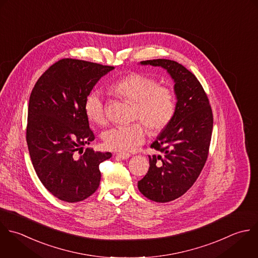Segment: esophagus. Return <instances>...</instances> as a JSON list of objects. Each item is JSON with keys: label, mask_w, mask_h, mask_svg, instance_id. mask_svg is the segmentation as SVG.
I'll list each match as a JSON object with an SVG mask.
<instances>
[{"label": "esophagus", "mask_w": 258, "mask_h": 258, "mask_svg": "<svg viewBox=\"0 0 258 258\" xmlns=\"http://www.w3.org/2000/svg\"><path fill=\"white\" fill-rule=\"evenodd\" d=\"M130 154L128 153H117L116 154V157L118 158V159H120V160H126V159H128L130 158Z\"/></svg>", "instance_id": "34e87169"}]
</instances>
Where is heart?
<instances>
[{
    "mask_svg": "<svg viewBox=\"0 0 258 258\" xmlns=\"http://www.w3.org/2000/svg\"><path fill=\"white\" fill-rule=\"evenodd\" d=\"M110 89L120 98L134 103L131 124L118 125L102 135L104 146L116 152H130L142 145L148 129L153 134L164 131L173 120L177 103L171 88L150 76L133 72L123 75L110 84ZM84 111L90 121L102 125L107 121L106 106L102 95L95 90L84 101Z\"/></svg>",
    "mask_w": 258,
    "mask_h": 258,
    "instance_id": "heart-1",
    "label": "heart"
}]
</instances>
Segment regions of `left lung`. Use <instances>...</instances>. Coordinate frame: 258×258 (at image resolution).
Instances as JSON below:
<instances>
[{
  "label": "left lung",
  "mask_w": 258,
  "mask_h": 258,
  "mask_svg": "<svg viewBox=\"0 0 258 258\" xmlns=\"http://www.w3.org/2000/svg\"><path fill=\"white\" fill-rule=\"evenodd\" d=\"M141 64L161 66L175 81L178 100L175 116L151 145L161 155L149 156V171L138 182L145 197L166 203L184 195L204 168L212 136L213 113L201 83L182 64L168 59L147 60Z\"/></svg>",
  "instance_id": "1"
}]
</instances>
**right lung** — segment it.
<instances>
[{
    "label": "right lung",
    "instance_id": "1",
    "mask_svg": "<svg viewBox=\"0 0 258 258\" xmlns=\"http://www.w3.org/2000/svg\"><path fill=\"white\" fill-rule=\"evenodd\" d=\"M112 69L60 59L40 76L31 92L26 128L30 158L44 187L64 202L91 196L100 183L99 164L111 157L88 148L83 152L82 147L95 139L84 111L85 98Z\"/></svg>",
    "mask_w": 258,
    "mask_h": 258
}]
</instances>
